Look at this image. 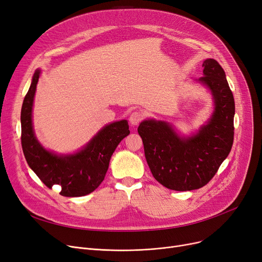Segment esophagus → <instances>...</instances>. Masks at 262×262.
<instances>
[{
    "label": "esophagus",
    "instance_id": "34e87169",
    "mask_svg": "<svg viewBox=\"0 0 262 262\" xmlns=\"http://www.w3.org/2000/svg\"><path fill=\"white\" fill-rule=\"evenodd\" d=\"M144 119V113L140 112V110H136V112H133L129 117V122L133 124V125H138V124Z\"/></svg>",
    "mask_w": 262,
    "mask_h": 262
}]
</instances>
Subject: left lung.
<instances>
[{"label":"left lung","mask_w":262,"mask_h":262,"mask_svg":"<svg viewBox=\"0 0 262 262\" xmlns=\"http://www.w3.org/2000/svg\"><path fill=\"white\" fill-rule=\"evenodd\" d=\"M204 76L214 99L211 119L196 135L181 138L167 122L146 120L138 133L144 155L155 180L175 191H190L207 185L228 156L233 142L235 100L225 72L214 59L203 62Z\"/></svg>","instance_id":"obj_1"}]
</instances>
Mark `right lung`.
<instances>
[{
	"instance_id": "add662e5",
	"label": "right lung",
	"mask_w": 262,
	"mask_h": 262,
	"mask_svg": "<svg viewBox=\"0 0 262 262\" xmlns=\"http://www.w3.org/2000/svg\"><path fill=\"white\" fill-rule=\"evenodd\" d=\"M40 70L33 76L21 109V144L30 168L48 188L59 186L63 196H84L104 181L109 161L118 144L129 135L126 120L106 125L74 155L58 156L37 141L32 124V109Z\"/></svg>"
}]
</instances>
